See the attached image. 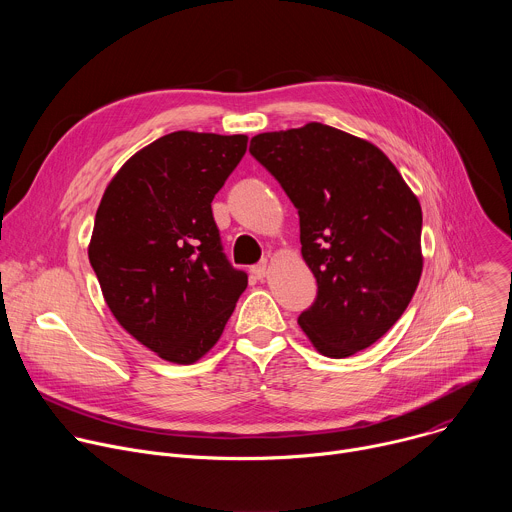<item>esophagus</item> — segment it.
<instances>
[{"mask_svg":"<svg viewBox=\"0 0 512 512\" xmlns=\"http://www.w3.org/2000/svg\"><path fill=\"white\" fill-rule=\"evenodd\" d=\"M253 275L257 277V279H263L265 275H267V261H261V263H257V265H253Z\"/></svg>","mask_w":512,"mask_h":512,"instance_id":"1","label":"esophagus"}]
</instances>
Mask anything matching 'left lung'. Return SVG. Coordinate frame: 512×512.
I'll return each instance as SVG.
<instances>
[{
	"mask_svg": "<svg viewBox=\"0 0 512 512\" xmlns=\"http://www.w3.org/2000/svg\"><path fill=\"white\" fill-rule=\"evenodd\" d=\"M249 152L300 214L302 257L318 281L300 328L330 358L369 348L421 277L417 196L377 145L324 123L259 133Z\"/></svg>",
	"mask_w": 512,
	"mask_h": 512,
	"instance_id": "left-lung-1",
	"label": "left lung"
}]
</instances>
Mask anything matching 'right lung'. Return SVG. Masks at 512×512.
Instances as JSON below:
<instances>
[{
    "mask_svg": "<svg viewBox=\"0 0 512 512\" xmlns=\"http://www.w3.org/2000/svg\"><path fill=\"white\" fill-rule=\"evenodd\" d=\"M247 135L168 133L133 154L97 208L89 261L115 320L176 364L221 338L247 273L223 253L210 202L247 152Z\"/></svg>",
    "mask_w": 512,
    "mask_h": 512,
    "instance_id": "obj_1",
    "label": "right lung"
}]
</instances>
